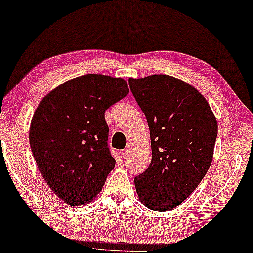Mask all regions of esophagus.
Here are the masks:
<instances>
[{"label":"esophagus","instance_id":"34e87169","mask_svg":"<svg viewBox=\"0 0 253 253\" xmlns=\"http://www.w3.org/2000/svg\"><path fill=\"white\" fill-rule=\"evenodd\" d=\"M122 156H123V158H124V159H127V158H129V156H130V151H129V149H124V150H122Z\"/></svg>","mask_w":253,"mask_h":253}]
</instances>
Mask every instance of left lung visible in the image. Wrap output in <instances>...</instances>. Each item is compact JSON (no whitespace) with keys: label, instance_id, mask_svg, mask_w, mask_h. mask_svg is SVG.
Returning <instances> with one entry per match:
<instances>
[{"label":"left lung","instance_id":"1","mask_svg":"<svg viewBox=\"0 0 253 253\" xmlns=\"http://www.w3.org/2000/svg\"><path fill=\"white\" fill-rule=\"evenodd\" d=\"M130 89L150 129L151 164L134 178L147 208L167 212L181 204L208 172L217 123L193 86L168 75L129 78Z\"/></svg>","mask_w":253,"mask_h":253}]
</instances>
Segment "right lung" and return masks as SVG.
I'll use <instances>...</instances> for the list:
<instances>
[{
    "label": "right lung",
    "instance_id": "add662e5",
    "mask_svg": "<svg viewBox=\"0 0 253 253\" xmlns=\"http://www.w3.org/2000/svg\"><path fill=\"white\" fill-rule=\"evenodd\" d=\"M127 94L122 78L87 74L58 86L33 114L32 155L45 183L67 204L94 200L114 168L104 113Z\"/></svg>",
    "mask_w": 253,
    "mask_h": 253
}]
</instances>
